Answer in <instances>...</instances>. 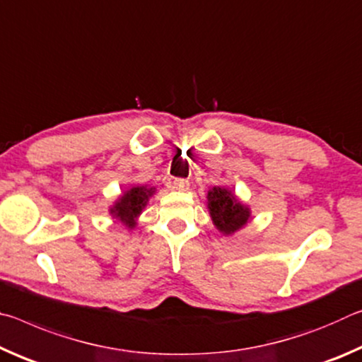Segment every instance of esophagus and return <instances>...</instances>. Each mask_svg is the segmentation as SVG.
Listing matches in <instances>:
<instances>
[{"label": "esophagus", "mask_w": 362, "mask_h": 362, "mask_svg": "<svg viewBox=\"0 0 362 362\" xmlns=\"http://www.w3.org/2000/svg\"><path fill=\"white\" fill-rule=\"evenodd\" d=\"M173 188L174 189H187L188 188V180H185V179H174L173 180Z\"/></svg>", "instance_id": "34e87169"}]
</instances>
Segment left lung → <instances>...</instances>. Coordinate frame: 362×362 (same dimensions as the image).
<instances>
[{"instance_id":"8db88e82","label":"left lung","mask_w":362,"mask_h":362,"mask_svg":"<svg viewBox=\"0 0 362 362\" xmlns=\"http://www.w3.org/2000/svg\"><path fill=\"white\" fill-rule=\"evenodd\" d=\"M207 209L212 223L225 236L240 231L250 220V207L241 203L226 187H214L207 192Z\"/></svg>"}]
</instances>
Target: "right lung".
Returning a JSON list of instances; mask_svg holds the SVG:
<instances>
[{"label": "right lung", "mask_w": 362, "mask_h": 362, "mask_svg": "<svg viewBox=\"0 0 362 362\" xmlns=\"http://www.w3.org/2000/svg\"><path fill=\"white\" fill-rule=\"evenodd\" d=\"M156 188L148 185H134L127 188L115 204L110 207V214L115 218V222H119L126 226V228L134 230L137 225V220L140 214L148 204V201L153 194H155Z\"/></svg>", "instance_id": "1"}]
</instances>
